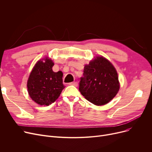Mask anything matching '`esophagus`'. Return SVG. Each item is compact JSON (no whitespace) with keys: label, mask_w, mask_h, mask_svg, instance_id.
I'll return each instance as SVG.
<instances>
[{"label":"esophagus","mask_w":152,"mask_h":152,"mask_svg":"<svg viewBox=\"0 0 152 152\" xmlns=\"http://www.w3.org/2000/svg\"><path fill=\"white\" fill-rule=\"evenodd\" d=\"M69 85H71V86H73L75 87H77L78 86V84L77 82H73V83H69Z\"/></svg>","instance_id":"34e87169"}]
</instances>
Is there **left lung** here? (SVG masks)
I'll list each match as a JSON object with an SVG mask.
<instances>
[{"mask_svg": "<svg viewBox=\"0 0 152 152\" xmlns=\"http://www.w3.org/2000/svg\"><path fill=\"white\" fill-rule=\"evenodd\" d=\"M119 89L117 71L107 59L96 57L84 66L79 90L86 99L95 105H105L116 96Z\"/></svg>", "mask_w": 152, "mask_h": 152, "instance_id": "left-lung-1", "label": "left lung"}]
</instances>
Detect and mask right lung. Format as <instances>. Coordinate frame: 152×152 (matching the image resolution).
<instances>
[{
  "label": "right lung",
  "mask_w": 152,
  "mask_h": 152,
  "mask_svg": "<svg viewBox=\"0 0 152 152\" xmlns=\"http://www.w3.org/2000/svg\"><path fill=\"white\" fill-rule=\"evenodd\" d=\"M53 65L52 60L48 57L40 60L29 76L27 82L28 94L32 100L39 105H50L58 98L65 87L63 84V73L61 71L53 72Z\"/></svg>",
  "instance_id": "obj_1"
}]
</instances>
